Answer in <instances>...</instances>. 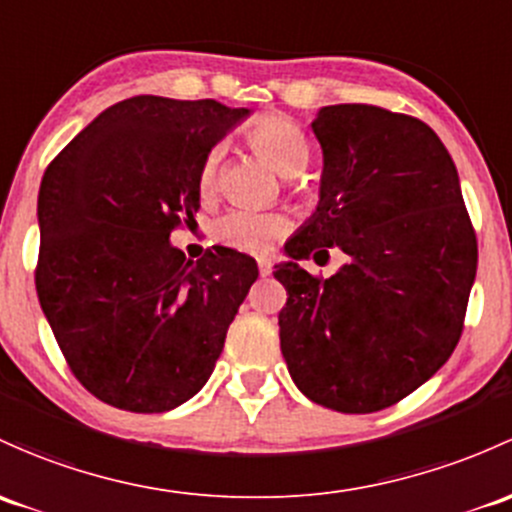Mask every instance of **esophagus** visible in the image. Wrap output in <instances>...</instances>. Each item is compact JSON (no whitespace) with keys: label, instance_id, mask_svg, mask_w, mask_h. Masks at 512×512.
<instances>
[{"label":"esophagus","instance_id":"obj_1","mask_svg":"<svg viewBox=\"0 0 512 512\" xmlns=\"http://www.w3.org/2000/svg\"><path fill=\"white\" fill-rule=\"evenodd\" d=\"M257 270H260L262 277H267V274L272 272V262L265 260V257H260V260H257Z\"/></svg>","mask_w":512,"mask_h":512}]
</instances>
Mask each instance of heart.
<instances>
[{
  "label": "heart",
  "mask_w": 512,
  "mask_h": 512,
  "mask_svg": "<svg viewBox=\"0 0 512 512\" xmlns=\"http://www.w3.org/2000/svg\"><path fill=\"white\" fill-rule=\"evenodd\" d=\"M250 142L262 154L277 174L297 176L309 166L311 149L304 132L284 117H267L250 129ZM223 144H215L206 152L198 169V186L203 193H211L218 184ZM289 230L287 215L279 211H250L233 208L223 213L213 225L215 240L235 247L240 252H265L279 235Z\"/></svg>",
  "instance_id": "heart-1"
}]
</instances>
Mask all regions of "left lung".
I'll return each mask as SVG.
<instances>
[{
    "mask_svg": "<svg viewBox=\"0 0 512 512\" xmlns=\"http://www.w3.org/2000/svg\"><path fill=\"white\" fill-rule=\"evenodd\" d=\"M324 154L319 203L287 240L279 341L316 405L368 414L395 405L449 360L476 279L459 171L432 127L373 105H328L311 120ZM338 246L321 283L298 260Z\"/></svg>",
    "mask_w": 512,
    "mask_h": 512,
    "instance_id": "left-lung-1",
    "label": "left lung"
}]
</instances>
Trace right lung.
I'll return each instance as SVG.
<instances>
[{
  "instance_id": "1",
  "label": "right lung",
  "mask_w": 512,
  "mask_h": 512,
  "mask_svg": "<svg viewBox=\"0 0 512 512\" xmlns=\"http://www.w3.org/2000/svg\"><path fill=\"white\" fill-rule=\"evenodd\" d=\"M250 115L137 95L102 110L43 174L36 292L75 378L107 405L169 412L211 378L260 272L230 247L186 260L169 238L201 206L206 152Z\"/></svg>"
}]
</instances>
